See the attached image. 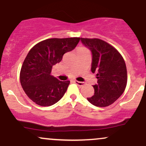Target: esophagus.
<instances>
[{
	"instance_id": "34e87169",
	"label": "esophagus",
	"mask_w": 146,
	"mask_h": 146,
	"mask_svg": "<svg viewBox=\"0 0 146 146\" xmlns=\"http://www.w3.org/2000/svg\"><path fill=\"white\" fill-rule=\"evenodd\" d=\"M75 83L79 86H83L85 84L84 82H79V81H75Z\"/></svg>"
}]
</instances>
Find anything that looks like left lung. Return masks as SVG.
Returning <instances> with one entry per match:
<instances>
[{"instance_id":"left-lung-1","label":"left lung","mask_w":146,"mask_h":146,"mask_svg":"<svg viewBox=\"0 0 146 146\" xmlns=\"http://www.w3.org/2000/svg\"><path fill=\"white\" fill-rule=\"evenodd\" d=\"M82 42L92 52V73H97L95 93L87 100L98 107L111 105L124 92L127 69L124 60L114 46L99 38H81Z\"/></svg>"}]
</instances>
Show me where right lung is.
Returning a JSON list of instances; mask_svg holds the SVG:
<instances>
[{
	"mask_svg": "<svg viewBox=\"0 0 146 146\" xmlns=\"http://www.w3.org/2000/svg\"><path fill=\"white\" fill-rule=\"evenodd\" d=\"M80 38H49L31 48L23 62L20 80L30 100L41 106L53 105L66 93L70 81H60L51 75L52 66L66 52L73 50Z\"/></svg>",
	"mask_w": 146,
	"mask_h": 146,
	"instance_id": "right-lung-1",
	"label": "right lung"
}]
</instances>
